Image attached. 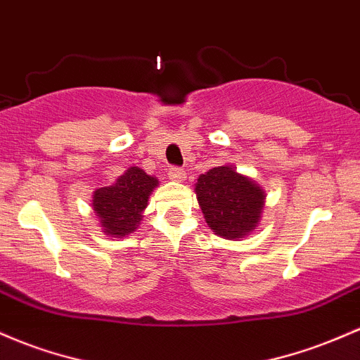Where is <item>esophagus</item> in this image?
Here are the masks:
<instances>
[{
  "instance_id": "esophagus-1",
  "label": "esophagus",
  "mask_w": 360,
  "mask_h": 360,
  "mask_svg": "<svg viewBox=\"0 0 360 360\" xmlns=\"http://www.w3.org/2000/svg\"><path fill=\"white\" fill-rule=\"evenodd\" d=\"M167 176L171 181L181 183V181H184V177H186V172H184V169H181V167H171L169 169Z\"/></svg>"
}]
</instances>
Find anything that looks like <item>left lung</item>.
Returning <instances> with one entry per match:
<instances>
[{
  "instance_id": "obj_1",
  "label": "left lung",
  "mask_w": 360,
  "mask_h": 360,
  "mask_svg": "<svg viewBox=\"0 0 360 360\" xmlns=\"http://www.w3.org/2000/svg\"><path fill=\"white\" fill-rule=\"evenodd\" d=\"M196 198L208 227L224 239H243L258 227L264 191L250 177L229 165L201 174Z\"/></svg>"
}]
</instances>
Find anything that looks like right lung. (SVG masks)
Returning a JSON list of instances; mask_svg holds the SVG:
<instances>
[{
  "label": "right lung",
  "mask_w": 360,
  "mask_h": 360,
  "mask_svg": "<svg viewBox=\"0 0 360 360\" xmlns=\"http://www.w3.org/2000/svg\"><path fill=\"white\" fill-rule=\"evenodd\" d=\"M159 186L157 177L143 169L129 167L110 186L94 193L92 207L101 220V227L112 238L129 236L141 222V213L148 205V196Z\"/></svg>",
  "instance_id": "1"
}]
</instances>
